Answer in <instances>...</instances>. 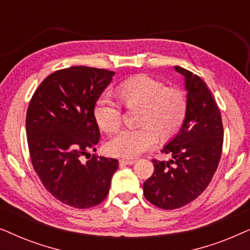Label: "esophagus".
Segmentation results:
<instances>
[{
  "instance_id": "1",
  "label": "esophagus",
  "mask_w": 250,
  "mask_h": 250,
  "mask_svg": "<svg viewBox=\"0 0 250 250\" xmlns=\"http://www.w3.org/2000/svg\"><path fill=\"white\" fill-rule=\"evenodd\" d=\"M136 160L134 159H121L119 160V164H122V165H132V164H134Z\"/></svg>"
}]
</instances>
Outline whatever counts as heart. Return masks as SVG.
I'll use <instances>...</instances> for the list:
<instances>
[{
  "label": "heart",
  "mask_w": 250,
  "mask_h": 250,
  "mask_svg": "<svg viewBox=\"0 0 250 250\" xmlns=\"http://www.w3.org/2000/svg\"><path fill=\"white\" fill-rule=\"evenodd\" d=\"M116 95L127 109L140 108L139 128L119 132L107 145L108 152L116 157L134 158L155 146L157 139L165 143L173 140L182 128L188 114V98L182 88L166 86L162 81L138 74L123 81ZM93 117L107 134L118 131L122 108L107 97L99 98Z\"/></svg>",
  "instance_id": "obj_1"
}]
</instances>
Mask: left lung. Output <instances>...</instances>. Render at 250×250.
Returning <instances> with one entry per match:
<instances>
[{
    "label": "left lung",
    "instance_id": "left-lung-1",
    "mask_svg": "<svg viewBox=\"0 0 250 250\" xmlns=\"http://www.w3.org/2000/svg\"><path fill=\"white\" fill-rule=\"evenodd\" d=\"M174 68L186 77L187 118L162 150L172 159H152L155 170L143 183L146 199L162 209L186 206L204 192L217 169L224 135L220 108L205 82L182 67Z\"/></svg>",
    "mask_w": 250,
    "mask_h": 250
}]
</instances>
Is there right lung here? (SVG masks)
Listing matches in <instances>:
<instances>
[{
  "label": "right lung",
  "instance_id": "obj_1",
  "mask_svg": "<svg viewBox=\"0 0 250 250\" xmlns=\"http://www.w3.org/2000/svg\"><path fill=\"white\" fill-rule=\"evenodd\" d=\"M115 73L74 66L49 75L34 92L26 115L32 165L44 188L61 203L90 208L107 197L118 160L82 156L97 150L100 131L93 117L95 102Z\"/></svg>",
  "mask_w": 250,
  "mask_h": 250
}]
</instances>
